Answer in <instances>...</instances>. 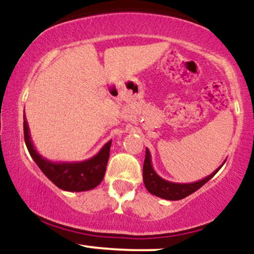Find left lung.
<instances>
[{
    "label": "left lung",
    "instance_id": "obj_1",
    "mask_svg": "<svg viewBox=\"0 0 254 254\" xmlns=\"http://www.w3.org/2000/svg\"><path fill=\"white\" fill-rule=\"evenodd\" d=\"M223 164L221 165L216 171L212 172L210 176L205 177L202 180H198V182L189 184L172 183L168 182V180L162 179V178L154 171L153 165H151L150 151L148 150L147 148V149H145V159L143 164V183L145 185V189H147L151 194H154V196L164 198V199L168 200H179L190 196L191 193H193V192L197 191L198 189L202 188L204 184L208 183L209 180L217 173L218 170L223 166Z\"/></svg>",
    "mask_w": 254,
    "mask_h": 254
}]
</instances>
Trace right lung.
<instances>
[{
  "instance_id": "obj_1",
  "label": "right lung",
  "mask_w": 254,
  "mask_h": 254,
  "mask_svg": "<svg viewBox=\"0 0 254 254\" xmlns=\"http://www.w3.org/2000/svg\"><path fill=\"white\" fill-rule=\"evenodd\" d=\"M25 143L30 151L32 159L49 179L57 188L64 191L82 192L88 191L103 182L106 172L107 161L110 156V148L112 141H109L100 151L84 161L76 162H54L40 155L31 141L30 129L24 116Z\"/></svg>"
}]
</instances>
